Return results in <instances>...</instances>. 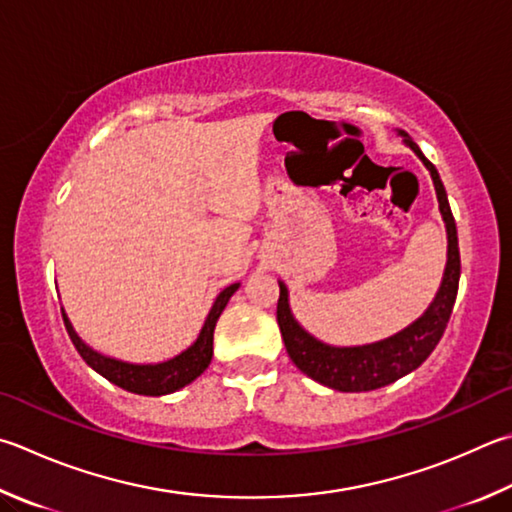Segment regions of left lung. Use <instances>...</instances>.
Here are the masks:
<instances>
[{"mask_svg":"<svg viewBox=\"0 0 512 512\" xmlns=\"http://www.w3.org/2000/svg\"><path fill=\"white\" fill-rule=\"evenodd\" d=\"M396 134L403 138V143L421 159L432 176L436 201L445 224V237H448V253H445L443 277L430 306L405 329L396 331L394 336L369 342V345H349L338 347L322 342L306 331L291 309V297L282 280L280 300H277V324H280L284 347L291 356L293 365L313 378L315 383L336 389V392H371V389L385 387L394 380L412 374L427 360V356L439 345L448 320L452 315L454 300L459 291L461 277V257H459V239L457 224H454L448 194L441 183V176L436 167L425 159L418 145L412 141L410 134L403 129H396Z\"/></svg>","mask_w":512,"mask_h":512,"instance_id":"1","label":"left lung"}]
</instances>
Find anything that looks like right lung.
<instances>
[{
  "label": "right lung",
  "mask_w": 512,
  "mask_h": 512,
  "mask_svg": "<svg viewBox=\"0 0 512 512\" xmlns=\"http://www.w3.org/2000/svg\"><path fill=\"white\" fill-rule=\"evenodd\" d=\"M239 286L241 282L230 284L215 297L206 320H203V327L199 331L197 340H194L188 349H183L181 353H176V356L161 362H129V360L107 356V353L87 345V342L78 336V331L73 329L64 306H62V320L82 360H85L91 369L98 371L102 378H107L109 383L123 387L132 394L165 396V394L179 392V389L190 385L192 380H197L203 371L208 369L212 360V340H215L217 320L219 315L224 313L228 300L235 295Z\"/></svg>",
  "instance_id": "right-lung-1"
}]
</instances>
